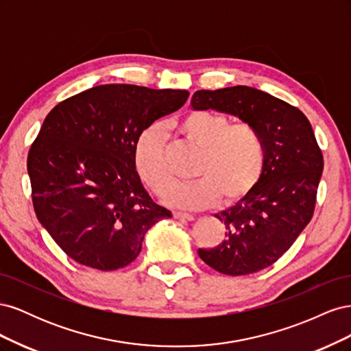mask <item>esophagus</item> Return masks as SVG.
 <instances>
[{"instance_id":"1","label":"esophagus","mask_w":351,"mask_h":351,"mask_svg":"<svg viewBox=\"0 0 351 351\" xmlns=\"http://www.w3.org/2000/svg\"><path fill=\"white\" fill-rule=\"evenodd\" d=\"M173 215H174V218H177V219H187V221H193V215H190V214H186V212H180V210H176V212H173Z\"/></svg>"}]
</instances>
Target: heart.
Segmentation results:
<instances>
[{
  "label": "heart",
  "mask_w": 351,
  "mask_h": 351,
  "mask_svg": "<svg viewBox=\"0 0 351 351\" xmlns=\"http://www.w3.org/2000/svg\"><path fill=\"white\" fill-rule=\"evenodd\" d=\"M176 133L199 149L192 183H174L162 134L155 127L139 136L134 147L136 169L154 193L171 206L206 208L222 196L234 202L258 184L265 167V142L250 123H232L230 117L209 110L184 114L174 124Z\"/></svg>",
  "instance_id": "obj_1"
}]
</instances>
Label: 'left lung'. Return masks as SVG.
<instances>
[{"label":"left lung","instance_id":"obj_1","mask_svg":"<svg viewBox=\"0 0 351 351\" xmlns=\"http://www.w3.org/2000/svg\"><path fill=\"white\" fill-rule=\"evenodd\" d=\"M195 110H217L253 124L265 142L258 184L237 205L215 217L226 240L199 249L215 271L239 277L271 267L291 247L313 217L324 156L307 117L293 105L249 86L197 90Z\"/></svg>","mask_w":351,"mask_h":351}]
</instances>
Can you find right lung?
I'll list each match as a JSON object with an SVG mask.
<instances>
[{
	"label": "right lung",
	"instance_id": "1",
	"mask_svg": "<svg viewBox=\"0 0 351 351\" xmlns=\"http://www.w3.org/2000/svg\"><path fill=\"white\" fill-rule=\"evenodd\" d=\"M187 90L99 84L49 111L27 155L35 214L67 256L115 271L132 263L158 221L136 171L134 147L155 120L182 108Z\"/></svg>",
	"mask_w": 351,
	"mask_h": 351
}]
</instances>
